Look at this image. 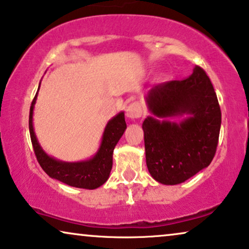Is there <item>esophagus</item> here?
<instances>
[{"mask_svg": "<svg viewBox=\"0 0 249 249\" xmlns=\"http://www.w3.org/2000/svg\"><path fill=\"white\" fill-rule=\"evenodd\" d=\"M142 107L141 105L137 103H131L129 104L127 108H125V114L129 119H137L142 117Z\"/></svg>", "mask_w": 249, "mask_h": 249, "instance_id": "1", "label": "esophagus"}]
</instances>
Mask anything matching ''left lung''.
Wrapping results in <instances>:
<instances>
[{"label": "left lung", "mask_w": 249, "mask_h": 249, "mask_svg": "<svg viewBox=\"0 0 249 249\" xmlns=\"http://www.w3.org/2000/svg\"><path fill=\"white\" fill-rule=\"evenodd\" d=\"M152 115L142 122L146 164L163 185H178L207 168L215 155L221 110L202 68L182 80L153 87L146 95ZM185 118L180 123L171 117Z\"/></svg>", "instance_id": "8db88e82"}]
</instances>
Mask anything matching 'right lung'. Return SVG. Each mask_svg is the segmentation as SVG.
<instances>
[{
    "mask_svg": "<svg viewBox=\"0 0 249 249\" xmlns=\"http://www.w3.org/2000/svg\"><path fill=\"white\" fill-rule=\"evenodd\" d=\"M37 94L34 97L29 111V132L39 165L51 178L71 187L84 189H96L101 187L110 177L113 164V149L127 128L124 112L118 113L107 122L102 136L100 148L93 158L80 162H64L47 155L37 141L33 125V113Z\"/></svg>",
    "mask_w": 249,
    "mask_h": 249,
    "instance_id": "right-lung-1",
    "label": "right lung"
}]
</instances>
